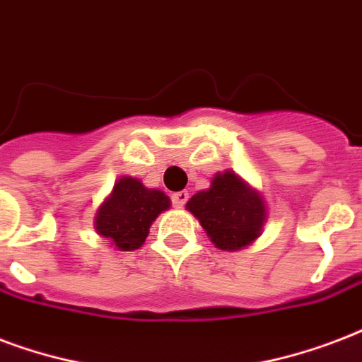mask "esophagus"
I'll return each mask as SVG.
<instances>
[{
	"mask_svg": "<svg viewBox=\"0 0 362 362\" xmlns=\"http://www.w3.org/2000/svg\"><path fill=\"white\" fill-rule=\"evenodd\" d=\"M187 192H176L170 195V199H173V205L176 206V209H182V206L186 205V201H187Z\"/></svg>",
	"mask_w": 362,
	"mask_h": 362,
	"instance_id": "34e87169",
	"label": "esophagus"
}]
</instances>
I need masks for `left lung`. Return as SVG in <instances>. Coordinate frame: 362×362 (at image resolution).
Returning <instances> with one entry per match:
<instances>
[{"instance_id": "8db88e82", "label": "left lung", "mask_w": 362, "mask_h": 362, "mask_svg": "<svg viewBox=\"0 0 362 362\" xmlns=\"http://www.w3.org/2000/svg\"><path fill=\"white\" fill-rule=\"evenodd\" d=\"M186 206L199 220L211 241L222 250L247 247L260 235L266 220L262 197L233 170L214 176L211 187L195 193Z\"/></svg>"}]
</instances>
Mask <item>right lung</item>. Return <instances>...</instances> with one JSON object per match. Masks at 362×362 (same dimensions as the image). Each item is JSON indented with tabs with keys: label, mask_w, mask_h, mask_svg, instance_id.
<instances>
[{
	"label": "right lung",
	"mask_w": 362,
	"mask_h": 362,
	"mask_svg": "<svg viewBox=\"0 0 362 362\" xmlns=\"http://www.w3.org/2000/svg\"><path fill=\"white\" fill-rule=\"evenodd\" d=\"M170 206L159 189H148L136 178H121L96 212V231L119 250H136L150 233L151 222Z\"/></svg>",
	"instance_id": "right-lung-1"
}]
</instances>
